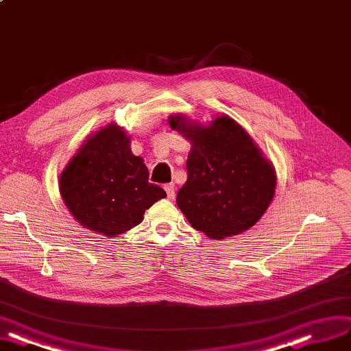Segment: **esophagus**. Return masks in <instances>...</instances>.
<instances>
[{
    "mask_svg": "<svg viewBox=\"0 0 351 351\" xmlns=\"http://www.w3.org/2000/svg\"><path fill=\"white\" fill-rule=\"evenodd\" d=\"M164 189H165V191H167L168 199H174V196H176V187H174V184H173V183L165 184Z\"/></svg>",
    "mask_w": 351,
    "mask_h": 351,
    "instance_id": "34e87169",
    "label": "esophagus"
}]
</instances>
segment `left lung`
Here are the masks:
<instances>
[{
	"mask_svg": "<svg viewBox=\"0 0 351 351\" xmlns=\"http://www.w3.org/2000/svg\"><path fill=\"white\" fill-rule=\"evenodd\" d=\"M168 122L191 142L187 181L176 199L190 225L212 239L256 225L270 206L277 178L247 130L225 114L208 126L181 114Z\"/></svg>",
	"mask_w": 351,
	"mask_h": 351,
	"instance_id": "obj_1",
	"label": "left lung"
}]
</instances>
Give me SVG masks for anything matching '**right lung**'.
<instances>
[{
	"mask_svg": "<svg viewBox=\"0 0 351 351\" xmlns=\"http://www.w3.org/2000/svg\"><path fill=\"white\" fill-rule=\"evenodd\" d=\"M130 138L116 123L101 128L81 145L59 176V191L71 215L106 237L123 234L143 221V213L167 193L148 181Z\"/></svg>",
	"mask_w": 351,
	"mask_h": 351,
	"instance_id": "obj_1",
	"label": "right lung"
}]
</instances>
